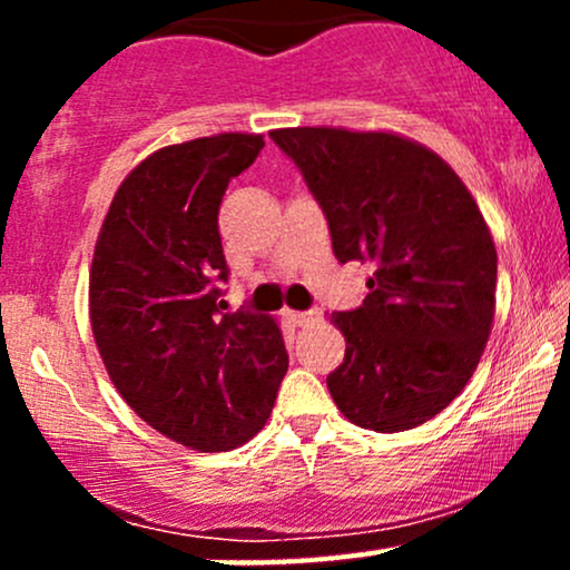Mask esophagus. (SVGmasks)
<instances>
[{"instance_id":"34e87169","label":"esophagus","mask_w":570,"mask_h":570,"mask_svg":"<svg viewBox=\"0 0 570 570\" xmlns=\"http://www.w3.org/2000/svg\"><path fill=\"white\" fill-rule=\"evenodd\" d=\"M294 324L297 326H307V324H316L322 322V311L318 307H311V311H299V313H292Z\"/></svg>"}]
</instances>
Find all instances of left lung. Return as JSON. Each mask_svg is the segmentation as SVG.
<instances>
[{"label":"left lung","instance_id":"obj_1","mask_svg":"<svg viewBox=\"0 0 570 570\" xmlns=\"http://www.w3.org/2000/svg\"><path fill=\"white\" fill-rule=\"evenodd\" d=\"M330 222L340 263H375L356 311L332 313L345 358L326 385L362 429L431 421L474 375L495 313V257L480 206L440 155L385 130L278 128Z\"/></svg>","mask_w":570,"mask_h":570}]
</instances>
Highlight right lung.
Returning a JSON list of instances; mask_svg holds the SVG:
<instances>
[{"label": "right lung", "instance_id": "obj_1", "mask_svg": "<svg viewBox=\"0 0 570 570\" xmlns=\"http://www.w3.org/2000/svg\"><path fill=\"white\" fill-rule=\"evenodd\" d=\"M259 134L171 144L117 187L90 265V326L115 389L168 440L200 453L265 426L289 356L276 318L222 313V195Z\"/></svg>", "mask_w": 570, "mask_h": 570}]
</instances>
